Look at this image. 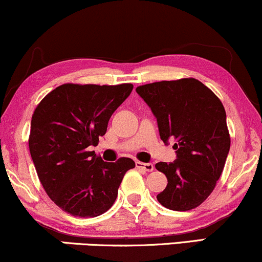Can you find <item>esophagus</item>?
Here are the masks:
<instances>
[{"label":"esophagus","mask_w":262,"mask_h":262,"mask_svg":"<svg viewBox=\"0 0 262 262\" xmlns=\"http://www.w3.org/2000/svg\"><path fill=\"white\" fill-rule=\"evenodd\" d=\"M136 167L138 169H143L144 171H153L155 170V167L150 163H142V162H136Z\"/></svg>","instance_id":"1"}]
</instances>
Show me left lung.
<instances>
[{"label":"left lung","instance_id":"8db88e82","mask_svg":"<svg viewBox=\"0 0 262 262\" xmlns=\"http://www.w3.org/2000/svg\"><path fill=\"white\" fill-rule=\"evenodd\" d=\"M136 92L156 116L163 142L175 141L177 159L156 164L168 179L157 200L173 211L198 207L213 191L229 153L223 104L195 78L149 83Z\"/></svg>","mask_w":262,"mask_h":262}]
</instances>
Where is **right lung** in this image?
I'll use <instances>...</instances> for the list:
<instances>
[{
  "mask_svg": "<svg viewBox=\"0 0 262 262\" xmlns=\"http://www.w3.org/2000/svg\"><path fill=\"white\" fill-rule=\"evenodd\" d=\"M119 85L72 84L55 88L32 118L29 150L39 180L61 210L76 217H97L112 207L130 158L104 162L88 147L97 146L113 113L131 94Z\"/></svg>",
  "mask_w": 262,
  "mask_h": 262,
  "instance_id": "add662e5",
  "label": "right lung"
}]
</instances>
